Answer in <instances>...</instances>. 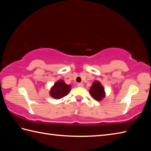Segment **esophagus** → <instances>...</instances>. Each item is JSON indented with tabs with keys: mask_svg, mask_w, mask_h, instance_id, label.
<instances>
[{
	"mask_svg": "<svg viewBox=\"0 0 151 151\" xmlns=\"http://www.w3.org/2000/svg\"><path fill=\"white\" fill-rule=\"evenodd\" d=\"M77 86H78V87H82L83 84H82V83H78Z\"/></svg>",
	"mask_w": 151,
	"mask_h": 151,
	"instance_id": "esophagus-1",
	"label": "esophagus"
}]
</instances>
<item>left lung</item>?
<instances>
[{
    "instance_id": "8db88e82",
    "label": "left lung",
    "mask_w": 151,
    "mask_h": 151,
    "mask_svg": "<svg viewBox=\"0 0 151 151\" xmlns=\"http://www.w3.org/2000/svg\"><path fill=\"white\" fill-rule=\"evenodd\" d=\"M89 93L96 101H100L105 97L104 88L99 81L93 82L89 89Z\"/></svg>"
}]
</instances>
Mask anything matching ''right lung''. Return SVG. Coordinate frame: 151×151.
<instances>
[{"label": "right lung", "instance_id": "1", "mask_svg": "<svg viewBox=\"0 0 151 151\" xmlns=\"http://www.w3.org/2000/svg\"><path fill=\"white\" fill-rule=\"evenodd\" d=\"M70 91V86L66 84L62 80L57 81L51 88L50 95L52 98L60 99L65 97Z\"/></svg>", "mask_w": 151, "mask_h": 151}]
</instances>
